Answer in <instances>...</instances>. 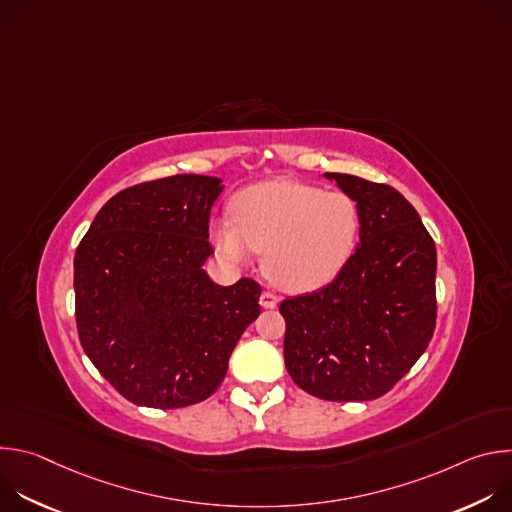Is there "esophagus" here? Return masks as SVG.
I'll return each mask as SVG.
<instances>
[{
  "instance_id": "obj_1",
  "label": "esophagus",
  "mask_w": 512,
  "mask_h": 512,
  "mask_svg": "<svg viewBox=\"0 0 512 512\" xmlns=\"http://www.w3.org/2000/svg\"><path fill=\"white\" fill-rule=\"evenodd\" d=\"M259 304H261L265 310H273V308H277V304H279V296L267 289V291H263V294H261Z\"/></svg>"
}]
</instances>
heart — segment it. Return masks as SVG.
Returning a JSON list of instances; mask_svg holds the SVG:
<instances>
[{"label":"heart","instance_id":"obj_1","mask_svg":"<svg viewBox=\"0 0 512 512\" xmlns=\"http://www.w3.org/2000/svg\"><path fill=\"white\" fill-rule=\"evenodd\" d=\"M233 214L212 223L216 251L237 263L263 251L265 275L289 291L332 281L350 259L360 229L352 196L298 180H267L241 190Z\"/></svg>","mask_w":512,"mask_h":512}]
</instances>
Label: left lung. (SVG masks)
<instances>
[{
    "label": "left lung",
    "mask_w": 512,
    "mask_h": 512,
    "mask_svg": "<svg viewBox=\"0 0 512 512\" xmlns=\"http://www.w3.org/2000/svg\"><path fill=\"white\" fill-rule=\"evenodd\" d=\"M326 178L356 200L360 245L326 287L281 302L285 369L314 397L371 401L411 371L433 336L435 245L393 186Z\"/></svg>",
    "instance_id": "8db88e82"
}]
</instances>
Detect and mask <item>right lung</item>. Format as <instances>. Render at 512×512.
<instances>
[{
    "instance_id": "add662e5",
    "label": "right lung",
    "mask_w": 512,
    "mask_h": 512,
    "mask_svg": "<svg viewBox=\"0 0 512 512\" xmlns=\"http://www.w3.org/2000/svg\"><path fill=\"white\" fill-rule=\"evenodd\" d=\"M218 178L176 174L117 192L75 253V318L97 371L135 405L176 409L223 383L261 285H216L202 263Z\"/></svg>"
}]
</instances>
